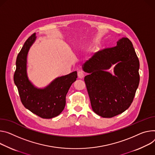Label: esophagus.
Segmentation results:
<instances>
[{"label": "esophagus", "mask_w": 155, "mask_h": 155, "mask_svg": "<svg viewBox=\"0 0 155 155\" xmlns=\"http://www.w3.org/2000/svg\"><path fill=\"white\" fill-rule=\"evenodd\" d=\"M78 77L80 78H83L84 77V74L82 71H78Z\"/></svg>", "instance_id": "obj_1"}]
</instances>
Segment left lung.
I'll list each match as a JSON object with an SVG mask.
<instances>
[{
    "instance_id": "left-lung-1",
    "label": "left lung",
    "mask_w": 155,
    "mask_h": 155,
    "mask_svg": "<svg viewBox=\"0 0 155 155\" xmlns=\"http://www.w3.org/2000/svg\"><path fill=\"white\" fill-rule=\"evenodd\" d=\"M115 64L114 75L106 71ZM138 59L132 42L122 38L115 47L95 53L82 65L93 110L102 117L122 113L131 105L138 88Z\"/></svg>"
}]
</instances>
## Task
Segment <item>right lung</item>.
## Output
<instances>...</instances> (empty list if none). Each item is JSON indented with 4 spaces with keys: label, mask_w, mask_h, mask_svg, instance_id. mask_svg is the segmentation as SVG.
<instances>
[{
    "label": "right lung",
    "mask_w": 155,
    "mask_h": 155,
    "mask_svg": "<svg viewBox=\"0 0 155 155\" xmlns=\"http://www.w3.org/2000/svg\"><path fill=\"white\" fill-rule=\"evenodd\" d=\"M36 33L28 38L17 55L14 82L23 106L43 119L59 116L65 106L66 94L77 78V71L59 77L43 88L36 87L27 75L28 53L36 41Z\"/></svg>",
    "instance_id": "add662e5"
}]
</instances>
